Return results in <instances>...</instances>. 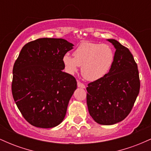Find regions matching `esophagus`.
<instances>
[{"label":"esophagus","instance_id":"1","mask_svg":"<svg viewBox=\"0 0 151 151\" xmlns=\"http://www.w3.org/2000/svg\"><path fill=\"white\" fill-rule=\"evenodd\" d=\"M77 86L79 88H82V89H84L85 88V85L82 83H81L80 81H77Z\"/></svg>","mask_w":151,"mask_h":151}]
</instances>
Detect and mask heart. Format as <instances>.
I'll return each instance as SVG.
<instances>
[{
	"instance_id": "1",
	"label": "heart",
	"mask_w": 151,
	"mask_h": 151,
	"mask_svg": "<svg viewBox=\"0 0 151 151\" xmlns=\"http://www.w3.org/2000/svg\"><path fill=\"white\" fill-rule=\"evenodd\" d=\"M74 58L66 53L62 62L66 72L74 74L81 67L83 77L89 81L101 79L110 70L114 61V53L109 45L83 42L73 52Z\"/></svg>"
}]
</instances>
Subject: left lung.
Masks as SVG:
<instances>
[{
  "label": "left lung",
  "instance_id": "1",
  "mask_svg": "<svg viewBox=\"0 0 151 151\" xmlns=\"http://www.w3.org/2000/svg\"><path fill=\"white\" fill-rule=\"evenodd\" d=\"M114 61L104 77L88 84L86 104L92 119L101 125H113L129 115L139 93L138 66L132 54L114 39Z\"/></svg>",
  "mask_w": 151,
  "mask_h": 151
}]
</instances>
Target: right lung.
I'll list each match as a JSON object with an SVG mask.
<instances>
[{"label":"right lung","instance_id":"1","mask_svg":"<svg viewBox=\"0 0 151 151\" xmlns=\"http://www.w3.org/2000/svg\"><path fill=\"white\" fill-rule=\"evenodd\" d=\"M73 46L62 38H40L22 48L13 66L12 93L31 125L49 129L65 119L77 81L62 72V58Z\"/></svg>","mask_w":151,"mask_h":151}]
</instances>
